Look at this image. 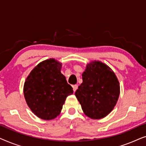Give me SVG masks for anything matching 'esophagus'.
Instances as JSON below:
<instances>
[{
  "label": "esophagus",
  "mask_w": 146,
  "mask_h": 146,
  "mask_svg": "<svg viewBox=\"0 0 146 146\" xmlns=\"http://www.w3.org/2000/svg\"><path fill=\"white\" fill-rule=\"evenodd\" d=\"M72 88H73V90H74V92H76V90L78 89V85H74V86H72Z\"/></svg>",
  "instance_id": "esophagus-1"
}]
</instances>
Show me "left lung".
<instances>
[{"label":"left lung","instance_id":"8db88e82","mask_svg":"<svg viewBox=\"0 0 146 146\" xmlns=\"http://www.w3.org/2000/svg\"><path fill=\"white\" fill-rule=\"evenodd\" d=\"M82 83L75 95L82 109L92 119H101L112 111L119 96V84L108 66L100 61L86 65Z\"/></svg>","mask_w":146,"mask_h":146}]
</instances>
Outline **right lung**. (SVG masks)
<instances>
[{
	"instance_id": "obj_1",
	"label": "right lung",
	"mask_w": 146,
	"mask_h": 146,
	"mask_svg": "<svg viewBox=\"0 0 146 146\" xmlns=\"http://www.w3.org/2000/svg\"><path fill=\"white\" fill-rule=\"evenodd\" d=\"M62 64L50 58L39 63L30 73L24 85V96L32 111L40 118L56 117L73 88L61 73Z\"/></svg>"
}]
</instances>
